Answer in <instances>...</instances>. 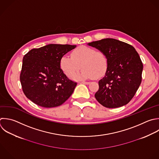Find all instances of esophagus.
Instances as JSON below:
<instances>
[{"label":"esophagus","instance_id":"obj_1","mask_svg":"<svg viewBox=\"0 0 159 159\" xmlns=\"http://www.w3.org/2000/svg\"><path fill=\"white\" fill-rule=\"evenodd\" d=\"M82 83L84 84H89L90 83L89 82H87V81H83Z\"/></svg>","mask_w":159,"mask_h":159}]
</instances>
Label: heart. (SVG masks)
Instances as JSON below:
<instances>
[{
    "mask_svg": "<svg viewBox=\"0 0 159 159\" xmlns=\"http://www.w3.org/2000/svg\"><path fill=\"white\" fill-rule=\"evenodd\" d=\"M107 66V58L103 52L86 46L76 48L71 52V57L64 55L60 61L61 70L69 78L76 74L81 66L83 70L75 75L74 79L99 78L106 73Z\"/></svg>",
    "mask_w": 159,
    "mask_h": 159,
    "instance_id": "b5f03b06",
    "label": "heart"
}]
</instances>
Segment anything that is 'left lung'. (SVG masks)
Wrapping results in <instances>:
<instances>
[{"instance_id": "left-lung-1", "label": "left lung", "mask_w": 159, "mask_h": 159, "mask_svg": "<svg viewBox=\"0 0 159 159\" xmlns=\"http://www.w3.org/2000/svg\"><path fill=\"white\" fill-rule=\"evenodd\" d=\"M88 45L103 52L108 60L105 75L98 82L96 100L107 108L127 104L142 81L143 65L138 53L130 45L114 39L92 42Z\"/></svg>"}]
</instances>
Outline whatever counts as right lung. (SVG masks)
I'll use <instances>...</instances> for the list:
<instances>
[{
    "instance_id": "add662e5",
    "label": "right lung",
    "mask_w": 159,
    "mask_h": 159,
    "mask_svg": "<svg viewBox=\"0 0 159 159\" xmlns=\"http://www.w3.org/2000/svg\"><path fill=\"white\" fill-rule=\"evenodd\" d=\"M76 45L49 44L29 51L23 58L20 80L26 97L43 107L64 103L77 83L69 80L60 66L61 58Z\"/></svg>"
}]
</instances>
